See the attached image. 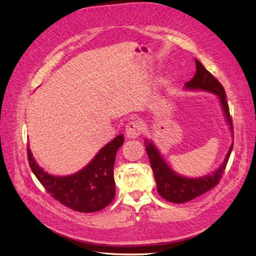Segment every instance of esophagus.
<instances>
[{"mask_svg":"<svg viewBox=\"0 0 256 256\" xmlns=\"http://www.w3.org/2000/svg\"><path fill=\"white\" fill-rule=\"evenodd\" d=\"M142 132V125L138 121H132L128 123L126 128H125V133L128 138H136L140 135Z\"/></svg>","mask_w":256,"mask_h":256,"instance_id":"34e87169","label":"esophagus"}]
</instances>
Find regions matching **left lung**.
<instances>
[{
    "label": "left lung",
    "mask_w": 256,
    "mask_h": 256,
    "mask_svg": "<svg viewBox=\"0 0 256 256\" xmlns=\"http://www.w3.org/2000/svg\"><path fill=\"white\" fill-rule=\"evenodd\" d=\"M196 62V74L194 78L184 84V90H202L214 94L218 98L221 104L222 112L224 114L226 123L229 124L230 131L233 138V125L230 118L229 106L226 103V91L224 86L206 70L204 64L198 59H194ZM144 145L146 153L150 158V167L153 170L154 177L157 184V192L165 200L174 204H184L192 200L204 192H209L218 184L220 178L224 174L226 162L229 160L230 154L233 148V142L228 150L226 158L221 162L219 168L214 172L200 177H186L175 172L168 165L164 157L160 154L158 148L152 140L145 138Z\"/></svg>",
    "instance_id": "1"
}]
</instances>
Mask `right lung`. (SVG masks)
Returning <instances> with one entry per match:
<instances>
[{
	"label": "right lung",
	"instance_id": "obj_1",
	"mask_svg": "<svg viewBox=\"0 0 256 256\" xmlns=\"http://www.w3.org/2000/svg\"><path fill=\"white\" fill-rule=\"evenodd\" d=\"M124 143L123 134L103 146L84 168L66 176H55L42 168L28 146L27 156L32 172L52 198L79 212H96L106 208L116 196L114 162Z\"/></svg>",
	"mask_w": 256,
	"mask_h": 256
}]
</instances>
